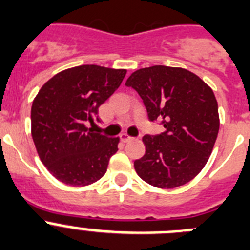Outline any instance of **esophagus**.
Listing matches in <instances>:
<instances>
[{
  "mask_svg": "<svg viewBox=\"0 0 250 250\" xmlns=\"http://www.w3.org/2000/svg\"><path fill=\"white\" fill-rule=\"evenodd\" d=\"M133 139V137H130V136H128V134H125V133H122V134H121V141L122 142H129V141H132Z\"/></svg>",
  "mask_w": 250,
  "mask_h": 250,
  "instance_id": "esophagus-1",
  "label": "esophagus"
}]
</instances>
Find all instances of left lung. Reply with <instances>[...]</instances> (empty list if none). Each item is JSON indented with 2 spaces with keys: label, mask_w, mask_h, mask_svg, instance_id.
Returning a JSON list of instances; mask_svg holds the SVG:
<instances>
[{
  "label": "left lung",
  "mask_w": 250,
  "mask_h": 250,
  "mask_svg": "<svg viewBox=\"0 0 250 250\" xmlns=\"http://www.w3.org/2000/svg\"><path fill=\"white\" fill-rule=\"evenodd\" d=\"M125 86L136 90L150 122L165 130L143 137L146 154L134 169L146 183L160 188L185 185L202 170L220 129L213 91L193 72L154 65L134 71Z\"/></svg>",
  "instance_id": "left-lung-1"
}]
</instances>
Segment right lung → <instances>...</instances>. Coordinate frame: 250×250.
<instances>
[{
    "label": "right lung",
    "instance_id": "right-lung-1",
    "mask_svg": "<svg viewBox=\"0 0 250 250\" xmlns=\"http://www.w3.org/2000/svg\"><path fill=\"white\" fill-rule=\"evenodd\" d=\"M127 70L81 65L46 81L30 111L32 137L42 163L62 183L85 186L102 178L120 138L87 128L99 107L120 87Z\"/></svg>",
    "mask_w": 250,
    "mask_h": 250
}]
</instances>
